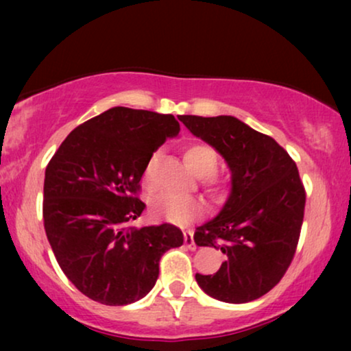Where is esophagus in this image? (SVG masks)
Segmentation results:
<instances>
[{
    "label": "esophagus",
    "instance_id": "obj_1",
    "mask_svg": "<svg viewBox=\"0 0 351 351\" xmlns=\"http://www.w3.org/2000/svg\"><path fill=\"white\" fill-rule=\"evenodd\" d=\"M184 243H185V246L190 249V251H195L196 244H195V239H193V232L186 230V232L184 233Z\"/></svg>",
    "mask_w": 351,
    "mask_h": 351
}]
</instances>
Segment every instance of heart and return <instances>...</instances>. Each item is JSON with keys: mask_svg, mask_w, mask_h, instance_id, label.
Instances as JSON below:
<instances>
[{"mask_svg": "<svg viewBox=\"0 0 351 351\" xmlns=\"http://www.w3.org/2000/svg\"><path fill=\"white\" fill-rule=\"evenodd\" d=\"M156 156H153L148 165L145 166V180L152 179L153 167H155ZM185 162L196 176L203 177V182L209 189L220 190L223 182L214 176V171L217 169L219 156L217 152L210 145L206 143H196L191 145L185 152ZM204 203L198 198H191V196H182L176 193H160L153 196L150 201V214L155 219H162L167 222L185 225L191 220L201 217L204 214Z\"/></svg>", "mask_w": 351, "mask_h": 351, "instance_id": "heart-1", "label": "heart"}]
</instances>
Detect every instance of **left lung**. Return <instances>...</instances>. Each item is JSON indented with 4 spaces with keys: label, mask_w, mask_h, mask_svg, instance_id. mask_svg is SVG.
I'll use <instances>...</instances> for the list:
<instances>
[{
    "label": "left lung",
    "mask_w": 351,
    "mask_h": 351,
    "mask_svg": "<svg viewBox=\"0 0 351 351\" xmlns=\"http://www.w3.org/2000/svg\"><path fill=\"white\" fill-rule=\"evenodd\" d=\"M179 119L232 171L227 203L193 237L198 246L220 249L227 261L214 275L196 273V281L206 294L227 304L256 300L281 281L294 258L305 210L299 169L275 138L238 118Z\"/></svg>",
    "instance_id": "obj_1"
}]
</instances>
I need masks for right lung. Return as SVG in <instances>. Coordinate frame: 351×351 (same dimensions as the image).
<instances>
[{
    "label": "right lung",
    "mask_w": 351,
    "mask_h": 351,
    "mask_svg": "<svg viewBox=\"0 0 351 351\" xmlns=\"http://www.w3.org/2000/svg\"><path fill=\"white\" fill-rule=\"evenodd\" d=\"M180 126L172 114L114 107L80 124L51 158L43 219L62 271L86 297L128 305L145 297L160 258L184 244L176 225L136 228L145 166Z\"/></svg>",
    "instance_id": "right-lung-1"
}]
</instances>
